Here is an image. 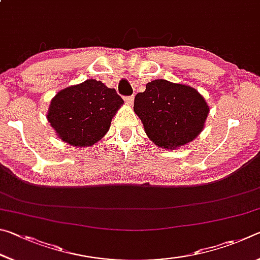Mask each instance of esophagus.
<instances>
[{"label":"esophagus","mask_w":260,"mask_h":260,"mask_svg":"<svg viewBox=\"0 0 260 260\" xmlns=\"http://www.w3.org/2000/svg\"><path fill=\"white\" fill-rule=\"evenodd\" d=\"M125 102L128 104V105H132L133 104V101H134V96H126V98L124 99Z\"/></svg>","instance_id":"34e87169"}]
</instances>
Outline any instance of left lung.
Masks as SVG:
<instances>
[{
	"mask_svg": "<svg viewBox=\"0 0 260 260\" xmlns=\"http://www.w3.org/2000/svg\"><path fill=\"white\" fill-rule=\"evenodd\" d=\"M209 105L195 88L157 79L136 94L134 112L157 147L178 149L197 138L209 114Z\"/></svg>",
	"mask_w": 260,
	"mask_h": 260,
	"instance_id": "obj_1",
	"label": "left lung"
}]
</instances>
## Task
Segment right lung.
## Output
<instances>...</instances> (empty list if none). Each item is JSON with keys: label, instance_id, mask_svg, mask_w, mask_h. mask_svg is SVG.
<instances>
[{"label": "right lung", "instance_id": "1", "mask_svg": "<svg viewBox=\"0 0 260 260\" xmlns=\"http://www.w3.org/2000/svg\"><path fill=\"white\" fill-rule=\"evenodd\" d=\"M122 104L113 88L88 79L58 91L51 100L47 118L61 141L78 148L89 147L108 133Z\"/></svg>", "mask_w": 260, "mask_h": 260}]
</instances>
